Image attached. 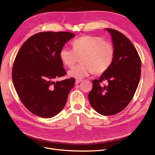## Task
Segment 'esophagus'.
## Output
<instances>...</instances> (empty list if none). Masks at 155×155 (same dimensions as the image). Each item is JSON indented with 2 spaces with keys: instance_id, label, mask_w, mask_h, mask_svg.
<instances>
[{
  "instance_id": "obj_1",
  "label": "esophagus",
  "mask_w": 155,
  "mask_h": 155,
  "mask_svg": "<svg viewBox=\"0 0 155 155\" xmlns=\"http://www.w3.org/2000/svg\"><path fill=\"white\" fill-rule=\"evenodd\" d=\"M81 81V79H76V82H75V84H76V85H78V84L80 83Z\"/></svg>"
}]
</instances>
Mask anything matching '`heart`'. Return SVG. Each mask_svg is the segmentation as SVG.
<instances>
[{"mask_svg":"<svg viewBox=\"0 0 155 155\" xmlns=\"http://www.w3.org/2000/svg\"><path fill=\"white\" fill-rule=\"evenodd\" d=\"M72 49L63 47L59 51V58L68 67H72L80 57L81 63L68 71L70 77L81 79L94 72L97 75L105 73L113 63L114 46L100 36L85 35L72 42Z\"/></svg>","mask_w":155,"mask_h":155,"instance_id":"obj_1","label":"heart"}]
</instances>
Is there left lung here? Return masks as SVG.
<instances>
[{"label":"left lung","instance_id":"obj_1","mask_svg":"<svg viewBox=\"0 0 155 155\" xmlns=\"http://www.w3.org/2000/svg\"><path fill=\"white\" fill-rule=\"evenodd\" d=\"M113 41L115 55L110 68L94 79L88 100L93 109L104 116L122 111L132 100L141 76V59L131 41L122 33L106 28ZM108 83L101 85L103 81Z\"/></svg>","mask_w":155,"mask_h":155}]
</instances>
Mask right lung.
Wrapping results in <instances>:
<instances>
[{
	"instance_id": "right-lung-1",
	"label": "right lung",
	"mask_w": 155,
	"mask_h": 155,
	"mask_svg": "<svg viewBox=\"0 0 155 155\" xmlns=\"http://www.w3.org/2000/svg\"><path fill=\"white\" fill-rule=\"evenodd\" d=\"M74 36L67 31L37 33L18 51L12 67L13 83L22 104L36 116L51 118L66 104L76 80H54L67 74L59 51Z\"/></svg>"
}]
</instances>
